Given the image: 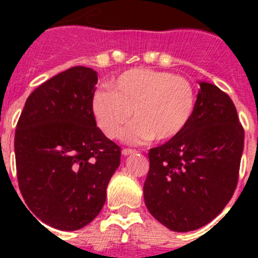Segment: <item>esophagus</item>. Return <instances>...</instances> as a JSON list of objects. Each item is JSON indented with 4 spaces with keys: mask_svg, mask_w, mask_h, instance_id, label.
<instances>
[{
    "mask_svg": "<svg viewBox=\"0 0 258 258\" xmlns=\"http://www.w3.org/2000/svg\"><path fill=\"white\" fill-rule=\"evenodd\" d=\"M134 152H136V151H134V150H132V149H124V150H122L121 154L124 155V156H129V155L134 154Z\"/></svg>",
    "mask_w": 258,
    "mask_h": 258,
    "instance_id": "obj_1",
    "label": "esophagus"
}]
</instances>
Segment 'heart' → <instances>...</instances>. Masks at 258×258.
I'll use <instances>...</instances> for the list:
<instances>
[{
  "mask_svg": "<svg viewBox=\"0 0 258 258\" xmlns=\"http://www.w3.org/2000/svg\"><path fill=\"white\" fill-rule=\"evenodd\" d=\"M112 92L98 90L93 98V113L104 136L113 140L133 117L136 121L124 133L129 143L169 142L181 136L192 120L197 93L182 76L133 68L122 72L111 84Z\"/></svg>",
  "mask_w": 258,
  "mask_h": 258,
  "instance_id": "1",
  "label": "heart"
}]
</instances>
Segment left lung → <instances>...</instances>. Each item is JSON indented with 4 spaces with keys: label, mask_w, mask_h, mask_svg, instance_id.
Masks as SVG:
<instances>
[{
    "label": "left lung",
    "mask_w": 258,
    "mask_h": 258,
    "mask_svg": "<svg viewBox=\"0 0 258 258\" xmlns=\"http://www.w3.org/2000/svg\"><path fill=\"white\" fill-rule=\"evenodd\" d=\"M197 107L186 131L150 150L143 186L150 213L173 231L200 229L222 212L235 191L244 129L231 98L199 83Z\"/></svg>",
    "instance_id": "1"
}]
</instances>
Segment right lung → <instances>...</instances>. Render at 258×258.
I'll list each match as a JSON object with an SVG mask.
<instances>
[{"instance_id":"right-lung-1","label":"right lung","mask_w":258,"mask_h":258,"mask_svg":"<svg viewBox=\"0 0 258 258\" xmlns=\"http://www.w3.org/2000/svg\"><path fill=\"white\" fill-rule=\"evenodd\" d=\"M97 81V72L83 66L51 77L27 98L15 131L23 200L32 216L63 231L97 217L120 165V146L102 133L93 113Z\"/></svg>"}]
</instances>
